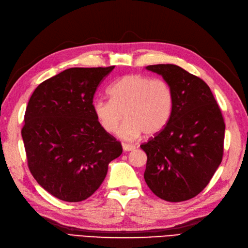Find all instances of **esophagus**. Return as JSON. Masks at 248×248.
<instances>
[{
    "mask_svg": "<svg viewBox=\"0 0 248 248\" xmlns=\"http://www.w3.org/2000/svg\"><path fill=\"white\" fill-rule=\"evenodd\" d=\"M136 147L134 145H129V144H123V149L124 151H132L134 150Z\"/></svg>",
    "mask_w": 248,
    "mask_h": 248,
    "instance_id": "1",
    "label": "esophagus"
}]
</instances>
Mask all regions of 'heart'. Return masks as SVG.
<instances>
[{"label": "heart", "instance_id": "1", "mask_svg": "<svg viewBox=\"0 0 248 248\" xmlns=\"http://www.w3.org/2000/svg\"><path fill=\"white\" fill-rule=\"evenodd\" d=\"M110 100L97 99L93 112L104 131L113 133L119 123L118 137L134 141L144 132L155 135L170 122L174 108V93L164 79L140 74L125 75L108 90Z\"/></svg>", "mask_w": 248, "mask_h": 248}]
</instances>
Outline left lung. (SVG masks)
Returning <instances> with one entry per match:
<instances>
[{"mask_svg": "<svg viewBox=\"0 0 248 248\" xmlns=\"http://www.w3.org/2000/svg\"><path fill=\"white\" fill-rule=\"evenodd\" d=\"M146 70L170 84L174 108L165 129L140 146L147 155L144 179L165 201H186L201 193L220 165L226 124L201 78L171 63Z\"/></svg>", "mask_w": 248, "mask_h": 248, "instance_id": "1", "label": "left lung"}]
</instances>
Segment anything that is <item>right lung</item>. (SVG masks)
I'll return each instance as SVG.
<instances>
[{"instance_id":"1","label":"right lung","mask_w":248,"mask_h":248,"mask_svg":"<svg viewBox=\"0 0 248 248\" xmlns=\"http://www.w3.org/2000/svg\"><path fill=\"white\" fill-rule=\"evenodd\" d=\"M114 66L70 68L39 84L28 103L21 136L29 169L53 197L80 202L106 177L123 153L93 112L98 85Z\"/></svg>"}]
</instances>
